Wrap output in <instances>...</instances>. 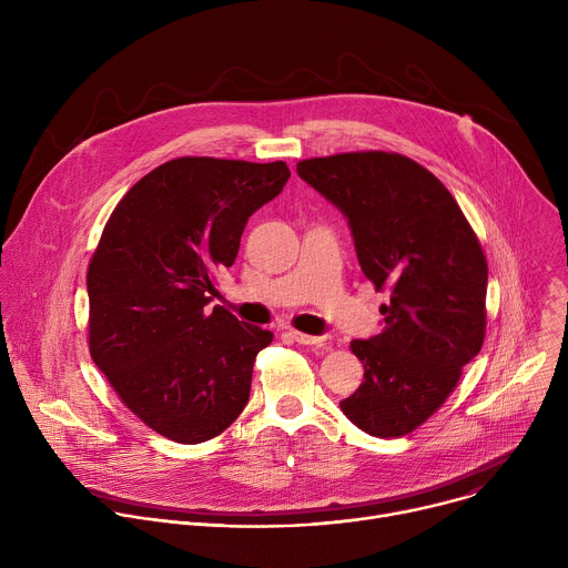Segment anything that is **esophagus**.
<instances>
[{
	"instance_id": "1",
	"label": "esophagus",
	"mask_w": 568,
	"mask_h": 568,
	"mask_svg": "<svg viewBox=\"0 0 568 568\" xmlns=\"http://www.w3.org/2000/svg\"><path fill=\"white\" fill-rule=\"evenodd\" d=\"M290 335L294 337V342H298L303 346H323V344H326V337H314V335H305V333H298V331H292Z\"/></svg>"
}]
</instances>
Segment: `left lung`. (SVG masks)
I'll return each instance as SVG.
<instances>
[{
	"instance_id": "left-lung-1",
	"label": "left lung",
	"mask_w": 568,
	"mask_h": 568,
	"mask_svg": "<svg viewBox=\"0 0 568 568\" xmlns=\"http://www.w3.org/2000/svg\"><path fill=\"white\" fill-rule=\"evenodd\" d=\"M296 173L348 217L364 276L390 294L379 307L384 331L351 342L364 382L339 407L371 436H407L440 409L483 346L480 242L443 182L404 154L314 156Z\"/></svg>"
}]
</instances>
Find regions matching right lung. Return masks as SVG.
<instances>
[{"label": "right lung", "instance_id": "add662e5", "mask_svg": "<svg viewBox=\"0 0 568 568\" xmlns=\"http://www.w3.org/2000/svg\"><path fill=\"white\" fill-rule=\"evenodd\" d=\"M287 180L285 161L180 156L141 178L103 229L88 270L90 355L125 407L175 443L220 436L250 399L274 335L206 305L247 220Z\"/></svg>", "mask_w": 568, "mask_h": 568}]
</instances>
